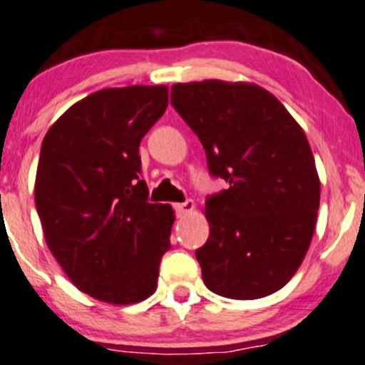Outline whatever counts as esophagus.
<instances>
[{"instance_id": "esophagus-1", "label": "esophagus", "mask_w": 365, "mask_h": 365, "mask_svg": "<svg viewBox=\"0 0 365 365\" xmlns=\"http://www.w3.org/2000/svg\"><path fill=\"white\" fill-rule=\"evenodd\" d=\"M195 210V202L193 200H186L184 203H178L175 205V212H178L179 217H184V215H190Z\"/></svg>"}]
</instances>
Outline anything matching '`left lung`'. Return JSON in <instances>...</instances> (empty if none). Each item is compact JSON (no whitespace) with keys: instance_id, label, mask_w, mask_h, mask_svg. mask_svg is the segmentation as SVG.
I'll use <instances>...</instances> for the list:
<instances>
[{"instance_id":"1","label":"left lung","mask_w":365,"mask_h":365,"mask_svg":"<svg viewBox=\"0 0 365 365\" xmlns=\"http://www.w3.org/2000/svg\"><path fill=\"white\" fill-rule=\"evenodd\" d=\"M172 106L198 135L228 190L205 202L210 235L197 250L203 284L230 299L284 287L312 244L320 179L304 130L266 88L249 81L172 85Z\"/></svg>"}]
</instances>
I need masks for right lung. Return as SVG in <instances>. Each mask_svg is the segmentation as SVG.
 Returning a JSON list of instances; mask_svg holds the SVG:
<instances>
[{
	"instance_id": "right-lung-1",
	"label": "right lung",
	"mask_w": 365,
	"mask_h": 365,
	"mask_svg": "<svg viewBox=\"0 0 365 365\" xmlns=\"http://www.w3.org/2000/svg\"><path fill=\"white\" fill-rule=\"evenodd\" d=\"M168 87L104 88L48 128L34 202L50 252L81 292L134 304L156 291L175 212L148 202L139 144L165 113Z\"/></svg>"
}]
</instances>
